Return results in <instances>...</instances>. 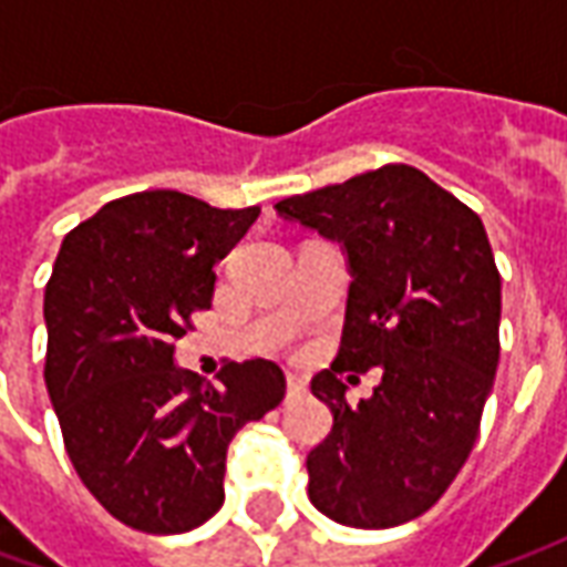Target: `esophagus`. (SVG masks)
I'll use <instances>...</instances> for the list:
<instances>
[{"label": "esophagus", "mask_w": 567, "mask_h": 567, "mask_svg": "<svg viewBox=\"0 0 567 567\" xmlns=\"http://www.w3.org/2000/svg\"><path fill=\"white\" fill-rule=\"evenodd\" d=\"M303 394H307V382L295 373H288V398H303Z\"/></svg>", "instance_id": "esophagus-1"}]
</instances>
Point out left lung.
Returning a JSON list of instances; mask_svg holds the SVG:
<instances>
[{"instance_id": "1", "label": "left lung", "mask_w": 567, "mask_h": 567, "mask_svg": "<svg viewBox=\"0 0 567 567\" xmlns=\"http://www.w3.org/2000/svg\"><path fill=\"white\" fill-rule=\"evenodd\" d=\"M285 221L343 243L340 352L312 377L333 427L307 455L309 501L333 523L392 528L431 511L480 434L498 370L501 272L474 209L406 163L276 203ZM380 367L352 408L339 377Z\"/></svg>"}]
</instances>
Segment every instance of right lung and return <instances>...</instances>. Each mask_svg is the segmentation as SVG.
<instances>
[{
  "label": "right lung",
  "instance_id": "add662e5",
  "mask_svg": "<svg viewBox=\"0 0 567 567\" xmlns=\"http://www.w3.org/2000/svg\"><path fill=\"white\" fill-rule=\"evenodd\" d=\"M258 215L142 190L69 230L54 260L48 394L81 483L136 532L182 535L215 516L234 434L282 404L285 373L264 358L230 361L221 389L173 364L212 307V267Z\"/></svg>",
  "mask_w": 567,
  "mask_h": 567
}]
</instances>
